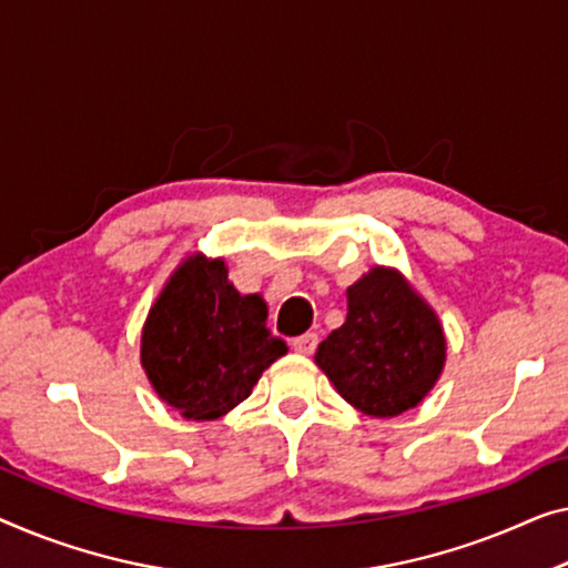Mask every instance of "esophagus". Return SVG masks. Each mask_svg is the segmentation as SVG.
<instances>
[{"label": "esophagus", "instance_id": "34e87169", "mask_svg": "<svg viewBox=\"0 0 568 568\" xmlns=\"http://www.w3.org/2000/svg\"><path fill=\"white\" fill-rule=\"evenodd\" d=\"M316 344H318V336L316 334H303V336H298V338H293L291 342V346H293V352H298V354H313L316 352Z\"/></svg>", "mask_w": 568, "mask_h": 568}]
</instances>
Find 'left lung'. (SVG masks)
Instances as JSON below:
<instances>
[{"label": "left lung", "mask_w": 568, "mask_h": 568, "mask_svg": "<svg viewBox=\"0 0 568 568\" xmlns=\"http://www.w3.org/2000/svg\"><path fill=\"white\" fill-rule=\"evenodd\" d=\"M444 362L438 316L390 267H372L346 287V321L316 352V365L336 393L372 418L416 408L436 385Z\"/></svg>", "instance_id": "obj_1"}]
</instances>
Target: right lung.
Wrapping results in <instances>:
<instances>
[{"label": "right lung", "instance_id": "1", "mask_svg": "<svg viewBox=\"0 0 568 568\" xmlns=\"http://www.w3.org/2000/svg\"><path fill=\"white\" fill-rule=\"evenodd\" d=\"M285 352L267 328L265 301L236 291L224 260L189 255L148 313L140 359L171 408L189 420H214L250 397Z\"/></svg>", "mask_w": 568, "mask_h": 568}]
</instances>
